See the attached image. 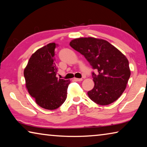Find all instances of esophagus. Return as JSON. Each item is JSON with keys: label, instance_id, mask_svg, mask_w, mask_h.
<instances>
[{"label": "esophagus", "instance_id": "34e87169", "mask_svg": "<svg viewBox=\"0 0 147 147\" xmlns=\"http://www.w3.org/2000/svg\"><path fill=\"white\" fill-rule=\"evenodd\" d=\"M74 80H75V81H82V78H74Z\"/></svg>", "mask_w": 147, "mask_h": 147}]
</instances>
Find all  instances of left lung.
Instances as JSON below:
<instances>
[{
  "label": "left lung",
  "mask_w": 147,
  "mask_h": 147,
  "mask_svg": "<svg viewBox=\"0 0 147 147\" xmlns=\"http://www.w3.org/2000/svg\"><path fill=\"white\" fill-rule=\"evenodd\" d=\"M70 46L85 57L94 70V86L89 97L99 105H108L117 100L125 90L130 76L126 57L107 41L93 38L75 39Z\"/></svg>",
  "instance_id": "8db88e82"
}]
</instances>
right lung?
Segmentation results:
<instances>
[{
	"mask_svg": "<svg viewBox=\"0 0 147 147\" xmlns=\"http://www.w3.org/2000/svg\"><path fill=\"white\" fill-rule=\"evenodd\" d=\"M52 43L38 49L29 59L24 76L29 94L46 109H56L66 100L69 80L56 77L55 49Z\"/></svg>",
	"mask_w": 147,
	"mask_h": 147,
	"instance_id": "right-lung-1",
	"label": "right lung"
}]
</instances>
